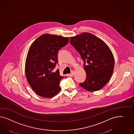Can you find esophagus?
<instances>
[{
    "label": "esophagus",
    "mask_w": 134,
    "mask_h": 134,
    "mask_svg": "<svg viewBox=\"0 0 134 134\" xmlns=\"http://www.w3.org/2000/svg\"><path fill=\"white\" fill-rule=\"evenodd\" d=\"M75 72L74 71H72V72H71V76H74L75 75Z\"/></svg>",
    "instance_id": "1"
}]
</instances>
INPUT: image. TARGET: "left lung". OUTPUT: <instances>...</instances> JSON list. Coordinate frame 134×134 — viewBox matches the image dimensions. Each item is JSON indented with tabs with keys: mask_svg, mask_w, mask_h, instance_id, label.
<instances>
[{
	"mask_svg": "<svg viewBox=\"0 0 134 134\" xmlns=\"http://www.w3.org/2000/svg\"><path fill=\"white\" fill-rule=\"evenodd\" d=\"M70 42L84 62L86 79L80 85L88 91L100 90L108 82L114 68V58L108 45L89 33L70 37Z\"/></svg>",
	"mask_w": 134,
	"mask_h": 134,
	"instance_id": "8db88e82",
	"label": "left lung"
}]
</instances>
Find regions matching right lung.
Masks as SVG:
<instances>
[{
  "label": "right lung",
  "instance_id": "right-lung-1",
  "mask_svg": "<svg viewBox=\"0 0 134 134\" xmlns=\"http://www.w3.org/2000/svg\"><path fill=\"white\" fill-rule=\"evenodd\" d=\"M69 37L43 34L33 42L25 63V75L30 85L41 97L52 98L60 91V76L57 70L58 51L69 42Z\"/></svg>",
  "mask_w": 134,
  "mask_h": 134
}]
</instances>
